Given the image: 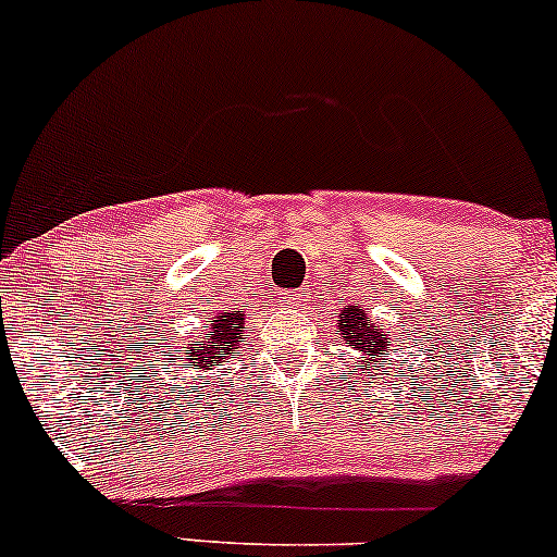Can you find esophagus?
<instances>
[{
  "mask_svg": "<svg viewBox=\"0 0 557 557\" xmlns=\"http://www.w3.org/2000/svg\"><path fill=\"white\" fill-rule=\"evenodd\" d=\"M301 296H305V294H301V292H296V288H292V292H281L278 299H281V305H286V307L296 309V307L301 305V301H305V299H301Z\"/></svg>",
  "mask_w": 557,
  "mask_h": 557,
  "instance_id": "34e87169",
  "label": "esophagus"
}]
</instances>
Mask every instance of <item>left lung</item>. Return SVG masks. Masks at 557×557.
I'll return each mask as SVG.
<instances>
[{"instance_id": "left-lung-1", "label": "left lung", "mask_w": 557, "mask_h": 557, "mask_svg": "<svg viewBox=\"0 0 557 557\" xmlns=\"http://www.w3.org/2000/svg\"><path fill=\"white\" fill-rule=\"evenodd\" d=\"M337 332L348 345H356V348L363 352V356H375L379 363H386L388 358V343L392 337H386L384 332L375 330L371 317H368L366 309L358 307H345L341 320H337ZM366 363V360H363ZM366 371H371V366L366 363ZM373 371H379V366H373Z\"/></svg>"}]
</instances>
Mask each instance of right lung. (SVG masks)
Instances as JSON below:
<instances>
[{"label":"right lung","instance_id":"obj_1","mask_svg":"<svg viewBox=\"0 0 557 557\" xmlns=\"http://www.w3.org/2000/svg\"><path fill=\"white\" fill-rule=\"evenodd\" d=\"M243 314L233 312H220L209 324V335L201 337L199 343L191 341V350H186V360L189 366L186 368H205V371H212L214 366H222L230 358L237 345L245 343L243 337Z\"/></svg>","mask_w":557,"mask_h":557}]
</instances>
